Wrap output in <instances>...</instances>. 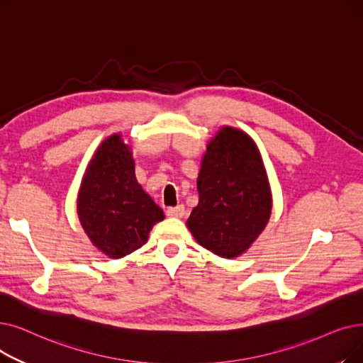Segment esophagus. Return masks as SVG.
Returning <instances> with one entry per match:
<instances>
[{"label": "esophagus", "instance_id": "34e87169", "mask_svg": "<svg viewBox=\"0 0 363 363\" xmlns=\"http://www.w3.org/2000/svg\"><path fill=\"white\" fill-rule=\"evenodd\" d=\"M166 213H167V216H172V218H182V216L185 215V208H184V204H178V206L167 208Z\"/></svg>", "mask_w": 363, "mask_h": 363}]
</instances>
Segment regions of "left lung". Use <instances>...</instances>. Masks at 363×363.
I'll use <instances>...</instances> for the list:
<instances>
[{"instance_id": "obj_1", "label": "left lung", "mask_w": 363, "mask_h": 363, "mask_svg": "<svg viewBox=\"0 0 363 363\" xmlns=\"http://www.w3.org/2000/svg\"><path fill=\"white\" fill-rule=\"evenodd\" d=\"M199 204L186 224L213 254L234 258L269 223L272 193L258 152L246 133L224 128L211 140L197 179Z\"/></svg>"}]
</instances>
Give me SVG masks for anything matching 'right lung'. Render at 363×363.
Returning a JSON list of instances; mask_svg holds the SVG:
<instances>
[{"label": "right lung", "instance_id": "add662e5", "mask_svg": "<svg viewBox=\"0 0 363 363\" xmlns=\"http://www.w3.org/2000/svg\"><path fill=\"white\" fill-rule=\"evenodd\" d=\"M77 208L91 243L116 259L143 246L152 225L164 218L138 184L132 152L120 135L109 136L94 154Z\"/></svg>", "mask_w": 363, "mask_h": 363}]
</instances>
